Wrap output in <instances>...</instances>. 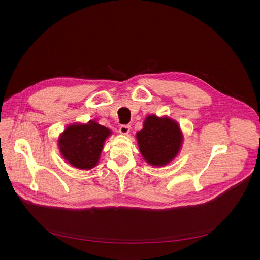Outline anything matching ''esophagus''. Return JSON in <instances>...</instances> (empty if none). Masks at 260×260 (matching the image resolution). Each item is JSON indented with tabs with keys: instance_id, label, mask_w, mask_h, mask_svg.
I'll use <instances>...</instances> for the list:
<instances>
[{
	"instance_id": "esophagus-1",
	"label": "esophagus",
	"mask_w": 260,
	"mask_h": 260,
	"mask_svg": "<svg viewBox=\"0 0 260 260\" xmlns=\"http://www.w3.org/2000/svg\"><path fill=\"white\" fill-rule=\"evenodd\" d=\"M129 131H131V126L129 125H121L119 127V133L121 135H127L129 133Z\"/></svg>"
}]
</instances>
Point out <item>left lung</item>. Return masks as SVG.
Masks as SVG:
<instances>
[{
  "label": "left lung",
  "instance_id": "obj_1",
  "mask_svg": "<svg viewBox=\"0 0 260 260\" xmlns=\"http://www.w3.org/2000/svg\"><path fill=\"white\" fill-rule=\"evenodd\" d=\"M136 139L145 161L153 167H164L176 158L184 138L176 120L151 114L145 118Z\"/></svg>",
  "mask_w": 260,
  "mask_h": 260
}]
</instances>
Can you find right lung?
I'll return each mask as SVG.
<instances>
[{"label": "right lung", "mask_w": 260, "mask_h": 260, "mask_svg": "<svg viewBox=\"0 0 260 260\" xmlns=\"http://www.w3.org/2000/svg\"><path fill=\"white\" fill-rule=\"evenodd\" d=\"M112 132L94 120L72 123L58 137L59 152L72 167L90 170L98 166L104 143Z\"/></svg>", "instance_id": "obj_1"}]
</instances>
